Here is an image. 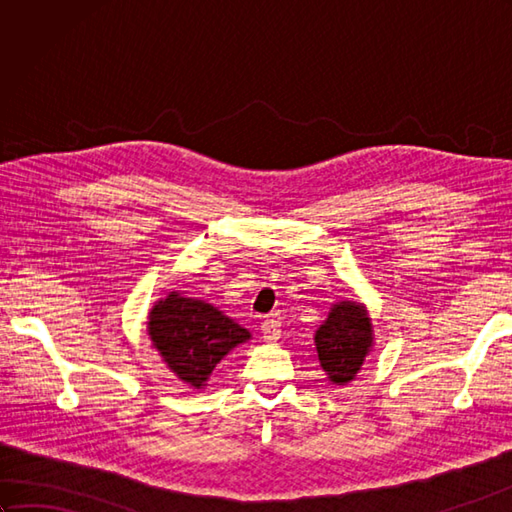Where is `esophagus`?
Wrapping results in <instances>:
<instances>
[{
	"instance_id": "esophagus-1",
	"label": "esophagus",
	"mask_w": 512,
	"mask_h": 512,
	"mask_svg": "<svg viewBox=\"0 0 512 512\" xmlns=\"http://www.w3.org/2000/svg\"><path fill=\"white\" fill-rule=\"evenodd\" d=\"M262 334L266 341H277L281 336V321L277 317H270L262 323Z\"/></svg>"
}]
</instances>
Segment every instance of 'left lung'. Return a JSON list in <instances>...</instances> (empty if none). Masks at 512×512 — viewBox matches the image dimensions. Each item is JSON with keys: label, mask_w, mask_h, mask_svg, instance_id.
Wrapping results in <instances>:
<instances>
[{"label": "left lung", "mask_w": 512, "mask_h": 512, "mask_svg": "<svg viewBox=\"0 0 512 512\" xmlns=\"http://www.w3.org/2000/svg\"><path fill=\"white\" fill-rule=\"evenodd\" d=\"M319 363L332 385L352 383L374 347V325L358 301H336L314 332Z\"/></svg>", "instance_id": "left-lung-1"}]
</instances>
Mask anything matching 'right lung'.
Instances as JSON below:
<instances>
[{"instance_id":"1","label":"right lung","mask_w":512,"mask_h":512,"mask_svg":"<svg viewBox=\"0 0 512 512\" xmlns=\"http://www.w3.org/2000/svg\"><path fill=\"white\" fill-rule=\"evenodd\" d=\"M147 332L165 365L193 389L206 387L217 363L250 339L246 328L213 303L176 290L149 310Z\"/></svg>"}]
</instances>
